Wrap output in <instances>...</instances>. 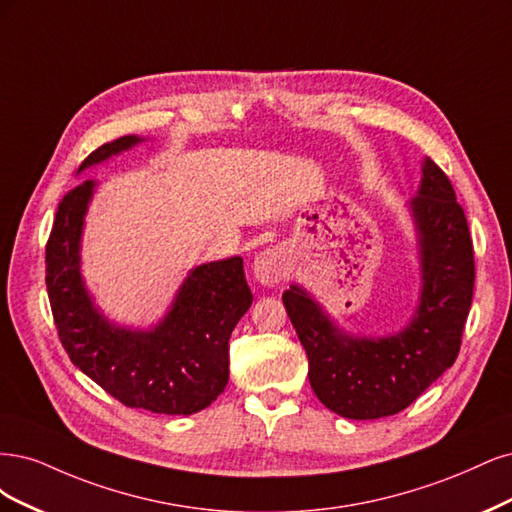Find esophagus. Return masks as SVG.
I'll return each mask as SVG.
<instances>
[{
  "instance_id": "34e87169",
  "label": "esophagus",
  "mask_w": 512,
  "mask_h": 512,
  "mask_svg": "<svg viewBox=\"0 0 512 512\" xmlns=\"http://www.w3.org/2000/svg\"><path fill=\"white\" fill-rule=\"evenodd\" d=\"M253 270H255V278L259 280L261 285H278L280 280L285 278L287 253L283 249H278V246H274V249L261 251L255 257Z\"/></svg>"
}]
</instances>
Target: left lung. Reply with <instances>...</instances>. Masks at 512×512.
<instances>
[{
    "mask_svg": "<svg viewBox=\"0 0 512 512\" xmlns=\"http://www.w3.org/2000/svg\"><path fill=\"white\" fill-rule=\"evenodd\" d=\"M410 202L421 246L423 291L415 319L389 338H351L300 287L283 293L308 355L317 398L346 419L389 417L415 402L455 364L474 291V249L449 176L427 157Z\"/></svg>",
    "mask_w": 512,
    "mask_h": 512,
    "instance_id": "obj_1",
    "label": "left lung"
}]
</instances>
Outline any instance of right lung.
<instances>
[{"label":"right lung","instance_id":"right-lung-1","mask_svg":"<svg viewBox=\"0 0 512 512\" xmlns=\"http://www.w3.org/2000/svg\"><path fill=\"white\" fill-rule=\"evenodd\" d=\"M136 142V136L106 142L80 170ZM93 187V180H82L63 195L46 242V291L59 340L72 364L121 404L159 415H193L223 393L229 336L253 304L242 259L197 266L168 317L151 332L114 327L93 308L78 270L82 219Z\"/></svg>","mask_w":512,"mask_h":512}]
</instances>
